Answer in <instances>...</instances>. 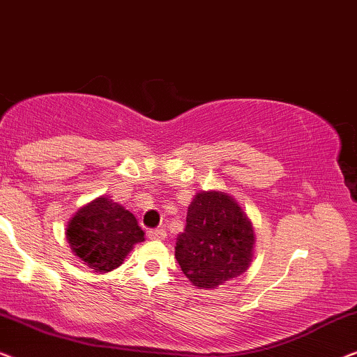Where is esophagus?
I'll list each match as a JSON object with an SVG mask.
<instances>
[{
	"instance_id": "obj_1",
	"label": "esophagus",
	"mask_w": 357,
	"mask_h": 357,
	"mask_svg": "<svg viewBox=\"0 0 357 357\" xmlns=\"http://www.w3.org/2000/svg\"><path fill=\"white\" fill-rule=\"evenodd\" d=\"M147 234H149V238H150V239H158V241H162V239L167 238V231L162 229V228H153V229H149V231H147Z\"/></svg>"
}]
</instances>
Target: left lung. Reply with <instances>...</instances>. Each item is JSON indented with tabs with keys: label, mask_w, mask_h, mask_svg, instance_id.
<instances>
[{
	"label": "left lung",
	"mask_w": 357,
	"mask_h": 357,
	"mask_svg": "<svg viewBox=\"0 0 357 357\" xmlns=\"http://www.w3.org/2000/svg\"><path fill=\"white\" fill-rule=\"evenodd\" d=\"M248 215L227 192H197L176 239L178 264L199 289H213L248 270L254 252Z\"/></svg>",
	"instance_id": "8db88e82"
}]
</instances>
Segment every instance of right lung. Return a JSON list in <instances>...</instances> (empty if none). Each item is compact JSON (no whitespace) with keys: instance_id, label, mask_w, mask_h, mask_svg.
Returning <instances> with one entry per match:
<instances>
[{"instance_id":"1","label":"right lung","mask_w":357,"mask_h":357,"mask_svg":"<svg viewBox=\"0 0 357 357\" xmlns=\"http://www.w3.org/2000/svg\"><path fill=\"white\" fill-rule=\"evenodd\" d=\"M66 238L87 267L107 273L124 262L134 244L142 243L144 231L129 210L102 195L69 220Z\"/></svg>"}]
</instances>
